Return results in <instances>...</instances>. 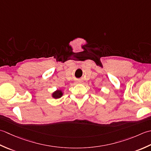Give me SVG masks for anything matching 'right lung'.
Instances as JSON below:
<instances>
[{
  "label": "right lung",
  "mask_w": 151,
  "mask_h": 151,
  "mask_svg": "<svg viewBox=\"0 0 151 151\" xmlns=\"http://www.w3.org/2000/svg\"><path fill=\"white\" fill-rule=\"evenodd\" d=\"M63 91L60 89H57L55 91H54L51 94V96L53 97L55 99H58V98H60L63 96Z\"/></svg>",
  "instance_id": "obj_1"
}]
</instances>
